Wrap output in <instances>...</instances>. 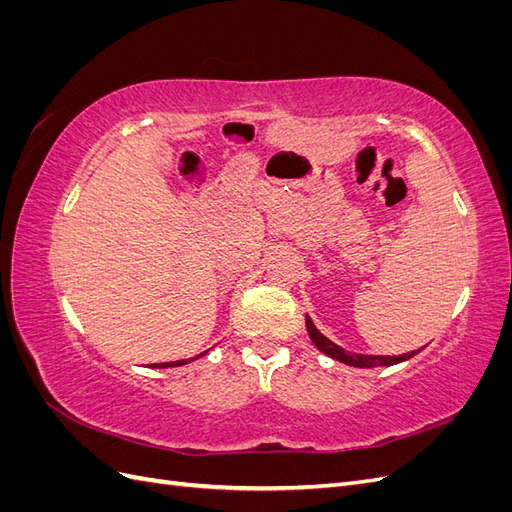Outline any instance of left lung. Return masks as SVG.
<instances>
[{"instance_id": "left-lung-1", "label": "left lung", "mask_w": 512, "mask_h": 512, "mask_svg": "<svg viewBox=\"0 0 512 512\" xmlns=\"http://www.w3.org/2000/svg\"><path fill=\"white\" fill-rule=\"evenodd\" d=\"M305 327H307V335L309 339H312V344L322 352L331 356V359L344 363V365H350V367H391V365H397V363H404L408 359H412L414 354H418L421 350H412L408 354H399V356H376V354H359V352H346L342 346L333 344L329 337H324L318 329L316 324L312 322V318L305 316Z\"/></svg>"}]
</instances>
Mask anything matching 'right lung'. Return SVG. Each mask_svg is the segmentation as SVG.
<instances>
[{"mask_svg":"<svg viewBox=\"0 0 512 512\" xmlns=\"http://www.w3.org/2000/svg\"><path fill=\"white\" fill-rule=\"evenodd\" d=\"M209 350H205V352H200L198 356H194V359H183V361H173V363H160V365H153V367H181V365H188V363H192V361H196V359H200V356H205Z\"/></svg>","mask_w":512,"mask_h":512,"instance_id":"obj_1","label":"right lung"}]
</instances>
